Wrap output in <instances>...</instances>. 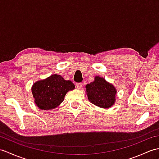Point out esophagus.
<instances>
[{"label": "esophagus", "mask_w": 159, "mask_h": 159, "mask_svg": "<svg viewBox=\"0 0 159 159\" xmlns=\"http://www.w3.org/2000/svg\"><path fill=\"white\" fill-rule=\"evenodd\" d=\"M76 87L77 89H80L82 88L83 85H82V84H81V83H76Z\"/></svg>", "instance_id": "esophagus-1"}]
</instances>
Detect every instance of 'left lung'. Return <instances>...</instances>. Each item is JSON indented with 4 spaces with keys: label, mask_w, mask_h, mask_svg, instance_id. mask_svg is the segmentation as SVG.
<instances>
[{
    "label": "left lung",
    "mask_w": 159,
    "mask_h": 159,
    "mask_svg": "<svg viewBox=\"0 0 159 159\" xmlns=\"http://www.w3.org/2000/svg\"><path fill=\"white\" fill-rule=\"evenodd\" d=\"M87 98L90 102L102 108H108L116 102V89L104 77L96 76L94 80L85 86Z\"/></svg>",
    "instance_id": "8db88e82"
}]
</instances>
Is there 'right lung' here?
<instances>
[{
	"label": "right lung",
	"instance_id": "obj_1",
	"mask_svg": "<svg viewBox=\"0 0 159 159\" xmlns=\"http://www.w3.org/2000/svg\"><path fill=\"white\" fill-rule=\"evenodd\" d=\"M75 89L71 80H66L61 75L55 74L45 79L36 81L32 84L31 90L38 108L49 110L60 106L66 93Z\"/></svg>",
	"mask_w": 159,
	"mask_h": 159
}]
</instances>
